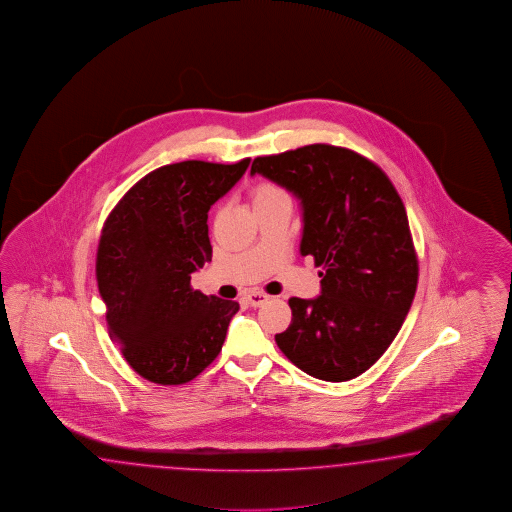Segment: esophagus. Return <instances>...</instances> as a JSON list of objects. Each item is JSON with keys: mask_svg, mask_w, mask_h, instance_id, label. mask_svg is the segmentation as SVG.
<instances>
[{"mask_svg": "<svg viewBox=\"0 0 512 512\" xmlns=\"http://www.w3.org/2000/svg\"><path fill=\"white\" fill-rule=\"evenodd\" d=\"M269 299H271V297H269L267 293H263V291H250L249 295H247V301H249L250 306H254V308L262 306V304H265Z\"/></svg>", "mask_w": 512, "mask_h": 512, "instance_id": "esophagus-1", "label": "esophagus"}]
</instances>
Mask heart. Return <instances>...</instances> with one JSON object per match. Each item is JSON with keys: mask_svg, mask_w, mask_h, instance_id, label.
<instances>
[{"mask_svg": "<svg viewBox=\"0 0 512 512\" xmlns=\"http://www.w3.org/2000/svg\"><path fill=\"white\" fill-rule=\"evenodd\" d=\"M280 198L288 197H286L282 187L271 184V182H260V184L252 185V189H250V200H252L254 208L263 206V204H269V202H275V200H280Z\"/></svg>", "mask_w": 512, "mask_h": 512, "instance_id": "obj_1", "label": "heart"}]
</instances>
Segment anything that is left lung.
Wrapping results in <instances>:
<instances>
[{
  "instance_id": "1",
  "label": "left lung",
  "mask_w": 512,
  "mask_h": 512,
  "mask_svg": "<svg viewBox=\"0 0 512 512\" xmlns=\"http://www.w3.org/2000/svg\"><path fill=\"white\" fill-rule=\"evenodd\" d=\"M301 200L302 256L323 267L321 295L291 297L276 345L315 379L362 375L394 341L418 288L407 210L390 178L349 148L308 145L252 161Z\"/></svg>"
}]
</instances>
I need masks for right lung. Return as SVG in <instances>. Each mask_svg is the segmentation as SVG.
<instances>
[{"label":"right lung","mask_w":512,"mask_h":512,"mask_svg":"<svg viewBox=\"0 0 512 512\" xmlns=\"http://www.w3.org/2000/svg\"><path fill=\"white\" fill-rule=\"evenodd\" d=\"M249 163L191 159L159 167L105 221L96 280L109 336L143 379L184 384L223 349L239 304L191 288V275L211 262L208 211Z\"/></svg>","instance_id":"1"}]
</instances>
